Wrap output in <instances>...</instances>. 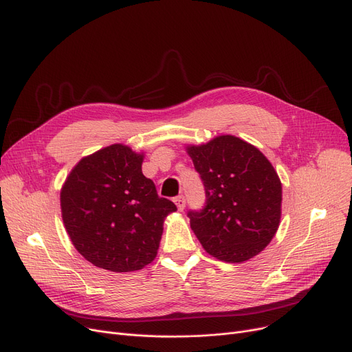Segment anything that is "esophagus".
Masks as SVG:
<instances>
[{
	"label": "esophagus",
	"instance_id": "obj_1",
	"mask_svg": "<svg viewBox=\"0 0 352 352\" xmlns=\"http://www.w3.org/2000/svg\"><path fill=\"white\" fill-rule=\"evenodd\" d=\"M174 202H175V206H177V208H178L179 211H182L184 208H186V198H184L182 195L175 197V198H174Z\"/></svg>",
	"mask_w": 352,
	"mask_h": 352
}]
</instances>
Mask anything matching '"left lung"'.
<instances>
[{
    "label": "left lung",
    "instance_id": "1",
    "mask_svg": "<svg viewBox=\"0 0 352 352\" xmlns=\"http://www.w3.org/2000/svg\"><path fill=\"white\" fill-rule=\"evenodd\" d=\"M187 153L206 188L204 208L188 211L202 247L226 263H243L260 254L281 218L283 186L271 162L234 135L188 145Z\"/></svg>",
    "mask_w": 352,
    "mask_h": 352
}]
</instances>
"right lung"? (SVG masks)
I'll return each mask as SVG.
<instances>
[{
  "mask_svg": "<svg viewBox=\"0 0 352 352\" xmlns=\"http://www.w3.org/2000/svg\"><path fill=\"white\" fill-rule=\"evenodd\" d=\"M144 155L114 144L82 158L61 190V212L74 247L96 267L129 272L150 264L165 217L177 211L142 174Z\"/></svg>",
  "mask_w": 352,
  "mask_h": 352,
  "instance_id": "obj_1",
  "label": "right lung"
}]
</instances>
